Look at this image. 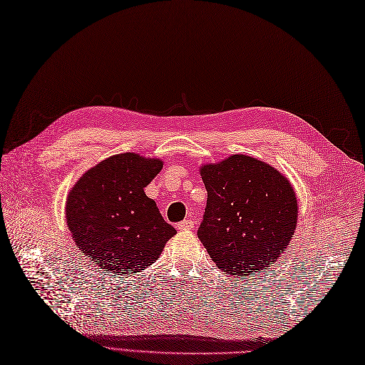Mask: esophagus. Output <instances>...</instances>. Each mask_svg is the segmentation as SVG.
<instances>
[{"label":"esophagus","mask_w":365,"mask_h":365,"mask_svg":"<svg viewBox=\"0 0 365 365\" xmlns=\"http://www.w3.org/2000/svg\"><path fill=\"white\" fill-rule=\"evenodd\" d=\"M193 227H195V223L192 220H184V221H180V223L176 225L178 230H190Z\"/></svg>","instance_id":"1"}]
</instances>
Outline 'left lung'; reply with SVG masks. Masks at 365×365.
Here are the masks:
<instances>
[{"label":"left lung","mask_w":365,"mask_h":365,"mask_svg":"<svg viewBox=\"0 0 365 365\" xmlns=\"http://www.w3.org/2000/svg\"><path fill=\"white\" fill-rule=\"evenodd\" d=\"M207 202L198 238L210 259L230 275H254L279 259L297 225L291 184L259 159L234 155L204 165Z\"/></svg>","instance_id":"left-lung-1"}]
</instances>
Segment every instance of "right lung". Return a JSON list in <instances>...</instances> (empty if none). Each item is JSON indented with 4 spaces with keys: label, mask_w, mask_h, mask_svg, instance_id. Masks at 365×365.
<instances>
[{
    "label": "right lung",
    "mask_w": 365,
    "mask_h": 365,
    "mask_svg": "<svg viewBox=\"0 0 365 365\" xmlns=\"http://www.w3.org/2000/svg\"><path fill=\"white\" fill-rule=\"evenodd\" d=\"M161 168L159 159L115 155L88 170L71 190L68 227L78 250L101 269L139 272L155 263L176 234L144 192Z\"/></svg>",
    "instance_id": "obj_1"
}]
</instances>
